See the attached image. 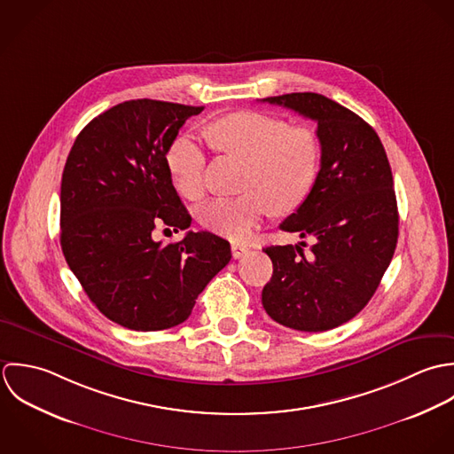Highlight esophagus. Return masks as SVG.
<instances>
[{
	"mask_svg": "<svg viewBox=\"0 0 454 454\" xmlns=\"http://www.w3.org/2000/svg\"><path fill=\"white\" fill-rule=\"evenodd\" d=\"M231 253H233V258H242L244 254L249 253V247H247L246 244L233 242V244H231Z\"/></svg>",
	"mask_w": 454,
	"mask_h": 454,
	"instance_id": "34e87169",
	"label": "esophagus"
}]
</instances>
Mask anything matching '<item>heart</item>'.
I'll use <instances>...</instances> for the list:
<instances>
[{
	"mask_svg": "<svg viewBox=\"0 0 454 454\" xmlns=\"http://www.w3.org/2000/svg\"><path fill=\"white\" fill-rule=\"evenodd\" d=\"M207 140L249 163L246 194L215 198L200 210V223L219 235L244 239L272 212L296 210L319 172L321 145L305 126L260 112H235L205 129ZM205 151L191 135H179L167 151V167L182 196L196 200L205 189Z\"/></svg>",
	"mask_w": 454,
	"mask_h": 454,
	"instance_id": "1",
	"label": "heart"
}]
</instances>
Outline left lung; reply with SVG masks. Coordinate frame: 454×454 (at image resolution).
Instances as JSON below:
<instances>
[{
	"label": "left lung",
	"instance_id": "8db88e82",
	"mask_svg": "<svg viewBox=\"0 0 454 454\" xmlns=\"http://www.w3.org/2000/svg\"><path fill=\"white\" fill-rule=\"evenodd\" d=\"M263 101L317 122L321 168L307 200L280 230L310 237L270 246L273 275L262 303L282 326L326 332L353 319L373 296L398 239V208L386 151L360 115L317 92Z\"/></svg>",
	"mask_w": 454,
	"mask_h": 454
}]
</instances>
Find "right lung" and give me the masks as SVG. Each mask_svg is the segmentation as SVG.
I'll use <instances>...</instances> for the list:
<instances>
[{"label": "right lung", "mask_w": 454, "mask_h": 454, "mask_svg": "<svg viewBox=\"0 0 454 454\" xmlns=\"http://www.w3.org/2000/svg\"><path fill=\"white\" fill-rule=\"evenodd\" d=\"M203 106L131 99L79 133L61 179V249L98 310L137 332L184 323L198 294L231 260L230 242L187 231L153 240L158 223L185 230L191 215L167 167L182 124Z\"/></svg>", "instance_id": "right-lung-1"}]
</instances>
